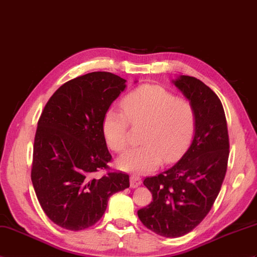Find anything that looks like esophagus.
Wrapping results in <instances>:
<instances>
[{
	"label": "esophagus",
	"instance_id": "esophagus-1",
	"mask_svg": "<svg viewBox=\"0 0 257 257\" xmlns=\"http://www.w3.org/2000/svg\"><path fill=\"white\" fill-rule=\"evenodd\" d=\"M141 185V177L137 175H131L130 177V187L137 188Z\"/></svg>",
	"mask_w": 257,
	"mask_h": 257
}]
</instances>
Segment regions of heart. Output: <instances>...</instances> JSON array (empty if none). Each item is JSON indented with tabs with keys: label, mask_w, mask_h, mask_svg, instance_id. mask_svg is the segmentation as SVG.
<instances>
[{
	"label": "heart",
	"mask_w": 257,
	"mask_h": 257,
	"mask_svg": "<svg viewBox=\"0 0 257 257\" xmlns=\"http://www.w3.org/2000/svg\"><path fill=\"white\" fill-rule=\"evenodd\" d=\"M121 108L105 112L101 130L107 145L122 151L129 141V122H147L142 141L145 145L130 148L117 160L123 171L148 173L165 162L177 159L192 142L197 123L194 105L188 99L176 98L163 87L143 85L127 94Z\"/></svg>",
	"instance_id": "1"
}]
</instances>
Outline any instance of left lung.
<instances>
[{
  "label": "left lung",
  "mask_w": 257,
  "mask_h": 257,
  "mask_svg": "<svg viewBox=\"0 0 257 257\" xmlns=\"http://www.w3.org/2000/svg\"><path fill=\"white\" fill-rule=\"evenodd\" d=\"M172 83L194 105L196 131L176 164L143 181L153 200L138 217L161 236L180 237L204 220L217 198L228 166L229 136L222 104L210 87L188 75Z\"/></svg>",
  "instance_id": "obj_1"
}]
</instances>
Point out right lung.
I'll return each instance as SVG.
<instances>
[{"instance_id": "right-lung-1", "label": "right lung", "mask_w": 257, "mask_h": 257, "mask_svg": "<svg viewBox=\"0 0 257 257\" xmlns=\"http://www.w3.org/2000/svg\"><path fill=\"white\" fill-rule=\"evenodd\" d=\"M126 82L109 72L79 76L59 87L41 112L32 182L47 217L63 229L92 226L103 217L109 197L129 187L123 173L97 176L111 160L101 122Z\"/></svg>"}]
</instances>
